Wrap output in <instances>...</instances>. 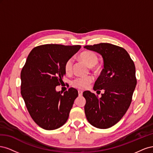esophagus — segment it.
Segmentation results:
<instances>
[{
  "label": "esophagus",
  "instance_id": "1",
  "mask_svg": "<svg viewBox=\"0 0 153 153\" xmlns=\"http://www.w3.org/2000/svg\"><path fill=\"white\" fill-rule=\"evenodd\" d=\"M78 96H82L83 92H82V91H80V90H78Z\"/></svg>",
  "mask_w": 153,
  "mask_h": 153
}]
</instances>
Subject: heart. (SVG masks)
Returning a JSON list of instances; mask_svg holds the SVG:
<instances>
[{
	"instance_id": "1",
	"label": "heart",
	"mask_w": 153,
	"mask_h": 153,
	"mask_svg": "<svg viewBox=\"0 0 153 153\" xmlns=\"http://www.w3.org/2000/svg\"><path fill=\"white\" fill-rule=\"evenodd\" d=\"M80 58L83 62H84L87 66L90 67L96 65L98 61V58L97 55L94 52H91V51H85V52H82L80 55ZM73 64V59L70 58L67 60V61L64 64V70H65L66 73H70L72 71ZM92 80H93V78L91 76L78 77L72 82L71 84L73 87L77 88V89H85L89 87Z\"/></svg>"
}]
</instances>
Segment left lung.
<instances>
[{"mask_svg":"<svg viewBox=\"0 0 153 153\" xmlns=\"http://www.w3.org/2000/svg\"><path fill=\"white\" fill-rule=\"evenodd\" d=\"M84 48L100 53L104 62L93 87L104 93L99 98L90 91L83 92L86 117L96 128H109L122 119L131 104L137 85L135 64L126 50L116 45L103 43Z\"/></svg>","mask_w":153,"mask_h":153,"instance_id":"1","label":"left lung"}]
</instances>
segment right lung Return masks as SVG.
<instances>
[{
	"mask_svg": "<svg viewBox=\"0 0 153 153\" xmlns=\"http://www.w3.org/2000/svg\"><path fill=\"white\" fill-rule=\"evenodd\" d=\"M80 45L48 44L32 50L21 72V94L31 117L39 126L53 130L66 123L77 98L71 87L64 92L55 89L66 75L64 64Z\"/></svg>",
	"mask_w": 153,
	"mask_h": 153,
	"instance_id": "right-lung-1",
	"label": "right lung"
}]
</instances>
